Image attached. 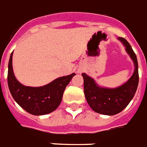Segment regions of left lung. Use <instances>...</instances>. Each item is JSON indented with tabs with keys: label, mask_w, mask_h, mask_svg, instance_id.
<instances>
[{
	"label": "left lung",
	"mask_w": 147,
	"mask_h": 147,
	"mask_svg": "<svg viewBox=\"0 0 147 147\" xmlns=\"http://www.w3.org/2000/svg\"><path fill=\"white\" fill-rule=\"evenodd\" d=\"M118 40L125 47L127 54L133 61L134 71L129 79L118 87L107 88L99 86L93 78L82 73L84 94L90 107L96 113L104 115H115L125 108L132 100L139 84V71L136 55L124 38Z\"/></svg>",
	"instance_id": "1"
}]
</instances>
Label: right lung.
<instances>
[{"label": "right lung", "mask_w": 147, "mask_h": 147, "mask_svg": "<svg viewBox=\"0 0 147 147\" xmlns=\"http://www.w3.org/2000/svg\"><path fill=\"white\" fill-rule=\"evenodd\" d=\"M12 55L13 52L8 62L7 84L10 93L16 103L26 111L33 115H47L55 111L61 102L65 88L76 73L59 77L43 86H26L18 82L15 76Z\"/></svg>", "instance_id": "obj_1"}]
</instances>
